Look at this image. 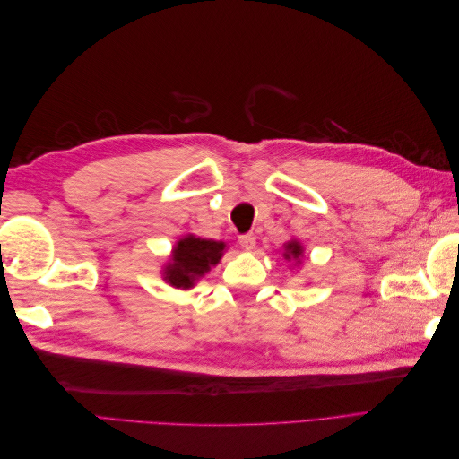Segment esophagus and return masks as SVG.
<instances>
[{"instance_id": "34e87169", "label": "esophagus", "mask_w": 459, "mask_h": 459, "mask_svg": "<svg viewBox=\"0 0 459 459\" xmlns=\"http://www.w3.org/2000/svg\"><path fill=\"white\" fill-rule=\"evenodd\" d=\"M239 245L245 248V251H253L255 245H256V238L255 233H245L239 238Z\"/></svg>"}]
</instances>
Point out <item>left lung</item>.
<instances>
[{
	"label": "left lung",
	"instance_id": "8db88e82",
	"mask_svg": "<svg viewBox=\"0 0 459 459\" xmlns=\"http://www.w3.org/2000/svg\"><path fill=\"white\" fill-rule=\"evenodd\" d=\"M283 258L293 264V266H300L304 258V247L299 239H290L283 243Z\"/></svg>",
	"mask_w": 459,
	"mask_h": 459
}]
</instances>
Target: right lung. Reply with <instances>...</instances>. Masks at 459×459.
Here are the masks:
<instances>
[{
	"mask_svg": "<svg viewBox=\"0 0 459 459\" xmlns=\"http://www.w3.org/2000/svg\"><path fill=\"white\" fill-rule=\"evenodd\" d=\"M226 248L224 241L203 239L193 233H186L174 243L169 260L162 264V280L174 289L189 290L216 266Z\"/></svg>",
	"mask_w": 459,
	"mask_h": 459,
	"instance_id": "right-lung-1",
	"label": "right lung"
}]
</instances>
